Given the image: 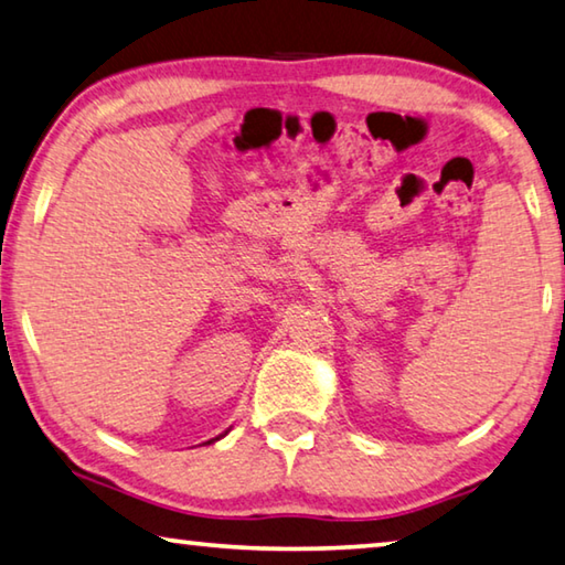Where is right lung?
<instances>
[{
  "instance_id": "obj_1",
  "label": "right lung",
  "mask_w": 565,
  "mask_h": 565,
  "mask_svg": "<svg viewBox=\"0 0 565 565\" xmlns=\"http://www.w3.org/2000/svg\"><path fill=\"white\" fill-rule=\"evenodd\" d=\"M214 441H216V438H214ZM206 444H212V441H206Z\"/></svg>"
}]
</instances>
